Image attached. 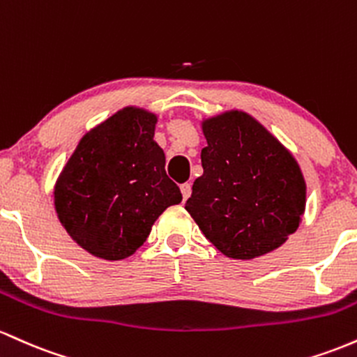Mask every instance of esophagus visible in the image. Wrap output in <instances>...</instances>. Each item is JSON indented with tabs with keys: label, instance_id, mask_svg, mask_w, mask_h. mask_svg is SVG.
I'll list each match as a JSON object with an SVG mask.
<instances>
[{
	"label": "esophagus",
	"instance_id": "34e87169",
	"mask_svg": "<svg viewBox=\"0 0 357 357\" xmlns=\"http://www.w3.org/2000/svg\"><path fill=\"white\" fill-rule=\"evenodd\" d=\"M180 190H182V197H183V200H187L190 197V194H192V185L189 182H185V183H182V185H180Z\"/></svg>",
	"mask_w": 357,
	"mask_h": 357
}]
</instances>
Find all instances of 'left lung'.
I'll return each instance as SVG.
<instances>
[{
    "label": "left lung",
    "mask_w": 357,
    "mask_h": 357,
    "mask_svg": "<svg viewBox=\"0 0 357 357\" xmlns=\"http://www.w3.org/2000/svg\"><path fill=\"white\" fill-rule=\"evenodd\" d=\"M204 174L185 202L199 229L224 256L271 253L298 229L307 183L291 151L239 109L200 121Z\"/></svg>",
    "instance_id": "left-lung-1"
}]
</instances>
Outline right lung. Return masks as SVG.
Listing matches in <instances>:
<instances>
[{
    "label": "right lung",
    "mask_w": 357,
    "mask_h": 357,
    "mask_svg": "<svg viewBox=\"0 0 357 357\" xmlns=\"http://www.w3.org/2000/svg\"><path fill=\"white\" fill-rule=\"evenodd\" d=\"M157 121L145 107H123L82 136L55 182L60 224L96 258L135 255L162 212L182 202L153 139Z\"/></svg>",
    "instance_id": "obj_1"
}]
</instances>
